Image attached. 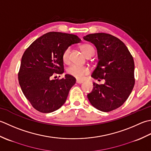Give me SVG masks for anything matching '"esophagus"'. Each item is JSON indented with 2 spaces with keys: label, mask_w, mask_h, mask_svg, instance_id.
<instances>
[{
  "label": "esophagus",
  "mask_w": 151,
  "mask_h": 151,
  "mask_svg": "<svg viewBox=\"0 0 151 151\" xmlns=\"http://www.w3.org/2000/svg\"><path fill=\"white\" fill-rule=\"evenodd\" d=\"M76 83L78 84H81V83H83V81H80V80H76Z\"/></svg>",
  "instance_id": "34e87169"
}]
</instances>
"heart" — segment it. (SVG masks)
<instances>
[{"mask_svg":"<svg viewBox=\"0 0 151 151\" xmlns=\"http://www.w3.org/2000/svg\"><path fill=\"white\" fill-rule=\"evenodd\" d=\"M81 50L83 53L86 57L88 55L94 53V49L90 44H85L81 46ZM70 47H67L64 50L62 54V59L64 63H68L70 60ZM68 74L71 76L77 79L81 80L84 78L85 76L88 75L90 70L87 66H82L76 65V64H72L67 69Z\"/></svg>","mask_w":151,"mask_h":151,"instance_id":"heart-1","label":"heart"}]
</instances>
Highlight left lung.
Here are the masks:
<instances>
[{"label": "left lung", "mask_w": 151, "mask_h": 151, "mask_svg": "<svg viewBox=\"0 0 151 151\" xmlns=\"http://www.w3.org/2000/svg\"><path fill=\"white\" fill-rule=\"evenodd\" d=\"M83 38L97 49L99 60L91 76L98 81L105 79L104 84L94 83L88 99L101 111L116 109L127 101L134 87L133 57L121 40L109 34H90Z\"/></svg>", "instance_id": "left-lung-1"}]
</instances>
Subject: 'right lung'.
Returning a JSON list of instances; mask_svg holds the SVG:
<instances>
[{
    "label": "right lung",
    "mask_w": 151,
    "mask_h": 151,
    "mask_svg": "<svg viewBox=\"0 0 151 151\" xmlns=\"http://www.w3.org/2000/svg\"><path fill=\"white\" fill-rule=\"evenodd\" d=\"M78 36L58 32L45 34L24 52L18 80L24 96L38 111L47 113L65 103L76 79L68 74L52 79L64 72L62 54L72 44L81 42Z\"/></svg>",
    "instance_id": "right-lung-1"
}]
</instances>
